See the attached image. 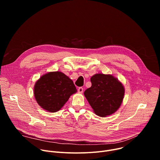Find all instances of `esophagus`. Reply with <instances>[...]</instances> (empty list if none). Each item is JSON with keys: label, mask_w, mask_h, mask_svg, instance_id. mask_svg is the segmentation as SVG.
<instances>
[{"label": "esophagus", "mask_w": 160, "mask_h": 160, "mask_svg": "<svg viewBox=\"0 0 160 160\" xmlns=\"http://www.w3.org/2000/svg\"><path fill=\"white\" fill-rule=\"evenodd\" d=\"M78 91L79 93H82L83 91V88L82 87H79L78 88Z\"/></svg>", "instance_id": "obj_1"}]
</instances>
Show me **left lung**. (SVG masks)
Listing matches in <instances>:
<instances>
[{"label": "left lung", "instance_id": "1", "mask_svg": "<svg viewBox=\"0 0 160 160\" xmlns=\"http://www.w3.org/2000/svg\"><path fill=\"white\" fill-rule=\"evenodd\" d=\"M92 86L85 90L84 95L99 117L111 115L120 108L125 89L117 78L110 75L96 74L90 78Z\"/></svg>", "mask_w": 160, "mask_h": 160}]
</instances>
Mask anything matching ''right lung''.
I'll return each mask as SVG.
<instances>
[{
  "label": "right lung",
  "instance_id": "add662e5",
  "mask_svg": "<svg viewBox=\"0 0 160 160\" xmlns=\"http://www.w3.org/2000/svg\"><path fill=\"white\" fill-rule=\"evenodd\" d=\"M73 81L63 73L50 72L42 76L34 87L37 103L51 112L59 111L70 96L77 92Z\"/></svg>",
  "mask_w": 160,
  "mask_h": 160
}]
</instances>
